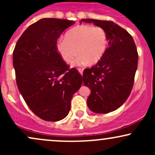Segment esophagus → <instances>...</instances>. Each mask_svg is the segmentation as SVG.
<instances>
[{
	"label": "esophagus",
	"instance_id": "esophagus-1",
	"mask_svg": "<svg viewBox=\"0 0 155 155\" xmlns=\"http://www.w3.org/2000/svg\"><path fill=\"white\" fill-rule=\"evenodd\" d=\"M78 71H79L80 74H81V75H82V74H83V71H84V68H78Z\"/></svg>",
	"mask_w": 155,
	"mask_h": 155
}]
</instances>
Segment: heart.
<instances>
[{"instance_id":"b5f03b06","label":"heart","mask_w":155,"mask_h":155,"mask_svg":"<svg viewBox=\"0 0 155 155\" xmlns=\"http://www.w3.org/2000/svg\"><path fill=\"white\" fill-rule=\"evenodd\" d=\"M108 44V34L104 28L81 25L68 31L65 39H59L56 49L67 64L74 62L77 50L79 56L76 60V65H92L104 57Z\"/></svg>"}]
</instances>
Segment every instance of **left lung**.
<instances>
[{
	"label": "left lung",
	"mask_w": 155,
	"mask_h": 155,
	"mask_svg": "<svg viewBox=\"0 0 155 155\" xmlns=\"http://www.w3.org/2000/svg\"><path fill=\"white\" fill-rule=\"evenodd\" d=\"M104 28L108 47L100 61L83 72L84 86L91 90L87 102L93 112L106 114L114 111L130 94L138 67V54L132 35L112 21L83 19Z\"/></svg>",
	"instance_id": "1"
}]
</instances>
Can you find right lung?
<instances>
[{
  "instance_id": "right-lung-1",
  "label": "right lung",
  "mask_w": 155,
  "mask_h": 155,
  "mask_svg": "<svg viewBox=\"0 0 155 155\" xmlns=\"http://www.w3.org/2000/svg\"><path fill=\"white\" fill-rule=\"evenodd\" d=\"M74 24L67 19H40L24 31L14 49L19 92L30 109L45 121L65 118L73 95L82 84V76L70 68L56 49L61 33Z\"/></svg>"
}]
</instances>
